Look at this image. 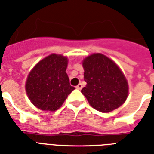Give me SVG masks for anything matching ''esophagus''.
<instances>
[{
  "label": "esophagus",
  "mask_w": 154,
  "mask_h": 154,
  "mask_svg": "<svg viewBox=\"0 0 154 154\" xmlns=\"http://www.w3.org/2000/svg\"><path fill=\"white\" fill-rule=\"evenodd\" d=\"M76 88H77V89H78V90H81V89L82 88V84L79 83L78 85H77V87H76Z\"/></svg>",
  "instance_id": "1"
}]
</instances>
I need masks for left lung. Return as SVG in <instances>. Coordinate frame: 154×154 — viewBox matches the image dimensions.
<instances>
[{"label":"left lung","mask_w":154,"mask_h":154,"mask_svg":"<svg viewBox=\"0 0 154 154\" xmlns=\"http://www.w3.org/2000/svg\"><path fill=\"white\" fill-rule=\"evenodd\" d=\"M84 80L82 93L94 109L110 112L125 103L129 87L119 67L109 57L94 54L83 60Z\"/></svg>","instance_id":"1"}]
</instances>
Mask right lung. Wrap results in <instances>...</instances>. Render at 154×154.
<instances>
[{"instance_id":"add662e5","label":"right lung","mask_w":154,"mask_h":154,"mask_svg":"<svg viewBox=\"0 0 154 154\" xmlns=\"http://www.w3.org/2000/svg\"><path fill=\"white\" fill-rule=\"evenodd\" d=\"M67 58L51 54L38 62L29 72L25 89L29 100L42 110L59 109L75 89L66 73Z\"/></svg>"}]
</instances>
